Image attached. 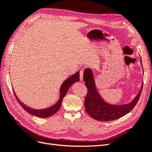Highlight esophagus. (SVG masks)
<instances>
[{"label": "esophagus", "mask_w": 152, "mask_h": 152, "mask_svg": "<svg viewBox=\"0 0 152 152\" xmlns=\"http://www.w3.org/2000/svg\"><path fill=\"white\" fill-rule=\"evenodd\" d=\"M83 70L82 69L80 71V80L81 81L83 80Z\"/></svg>", "instance_id": "34e87169"}]
</instances>
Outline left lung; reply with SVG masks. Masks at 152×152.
I'll list each match as a JSON object with an SVG mask.
<instances>
[{
	"instance_id": "left-lung-1",
	"label": "left lung",
	"mask_w": 152,
	"mask_h": 152,
	"mask_svg": "<svg viewBox=\"0 0 152 152\" xmlns=\"http://www.w3.org/2000/svg\"><path fill=\"white\" fill-rule=\"evenodd\" d=\"M142 62V60H141ZM83 80L87 88L84 106L86 112L97 121H113L127 114L137 104L143 88V83L139 93L134 100L124 105H111L104 101L97 91L91 69H87L83 72Z\"/></svg>"
}]
</instances>
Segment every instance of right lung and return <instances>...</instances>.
<instances>
[{
  "label": "right lung",
  "mask_w": 152,
  "mask_h": 152,
  "mask_svg": "<svg viewBox=\"0 0 152 152\" xmlns=\"http://www.w3.org/2000/svg\"><path fill=\"white\" fill-rule=\"evenodd\" d=\"M79 80H80L79 72H77L74 75H73L70 76L69 78H68L67 79L65 80L64 82V83H62V85L61 86L60 91V99H59L58 101L57 102V103L54 104L53 106L45 109L37 110V109H34L30 108L28 106H26L25 104H24L23 102H21L19 100V99L16 97V95L15 94L14 91H13V92H14L15 98H16V99H17V101L20 104V105L23 107V109L25 110L26 111H27L30 114L33 115V116L39 117V118H48V117L52 116V115H53L54 114H55L57 111H58L59 109L60 108L63 99H64V96H65V94H66L68 90H69V88L72 86L73 83L76 82H78L79 81Z\"/></svg>",
  "instance_id": "1"
}]
</instances>
